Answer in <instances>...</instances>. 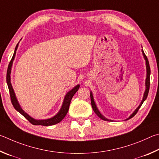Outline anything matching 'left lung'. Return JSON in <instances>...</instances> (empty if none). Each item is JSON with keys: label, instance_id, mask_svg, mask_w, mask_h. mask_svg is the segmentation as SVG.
Segmentation results:
<instances>
[{"label": "left lung", "instance_id": "left-lung-1", "mask_svg": "<svg viewBox=\"0 0 159 159\" xmlns=\"http://www.w3.org/2000/svg\"><path fill=\"white\" fill-rule=\"evenodd\" d=\"M142 53H143V55L144 57V60H145V62H146V70H147V76H146V80H145V91H144V95H143V100H142V101L140 102V104L139 105V106L136 108L135 110L133 112L131 115H130V116L128 119H126V120H128V119H129L130 118H132L133 116H134L136 113L138 112V110L140 109V107H141V105H143V103L144 102V101H145L147 98V96H148V93H149V85H150V80H149V77H150V73H151V71H150V67H149V61L147 59V58L146 57L145 54L144 53L143 49H142ZM90 96H91V106H92L93 110L94 111V112H95L97 116H98V117L101 118V119L104 121H113V120H111V119H108L107 118H105V116L102 115V114L100 112V111L98 110V107H97L96 105V102L94 101V98H93V93L91 91V93H90Z\"/></svg>", "mask_w": 159, "mask_h": 159}]
</instances>
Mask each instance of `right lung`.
<instances>
[{
    "label": "right lung",
    "mask_w": 159,
    "mask_h": 159,
    "mask_svg": "<svg viewBox=\"0 0 159 159\" xmlns=\"http://www.w3.org/2000/svg\"><path fill=\"white\" fill-rule=\"evenodd\" d=\"M19 46V43L16 44V46L15 47V50L14 52V54L13 57L11 59L10 62L9 63V66H8V68H7V77H6V81H7V84L8 86V89H9V91H10V98H11V101H12V103L14 107L15 108V110L16 111L21 114L25 118H26L28 121L30 122V124H32L33 125H41V126H52V125L57 124L58 123H59L60 121L63 120V119L65 117L66 115L68 113V111L69 110V106L71 102V99L73 96L75 95V93L77 92V90L79 89L80 88V84H77L75 86V87L72 89L71 90H70L68 93L66 94L65 97H64L63 99V102L62 104V106H61L60 110L58 111V113L57 115H54L52 117L49 118V119H35L34 118H33L30 116V115H28V114L24 112V110L21 107L20 105H19V102L17 101V98H16L15 91H14L12 84H11V77H10V74H11V70H12V63L14 59H15V55H16V51L17 49V47Z\"/></svg>",
    "instance_id": "1"
}]
</instances>
